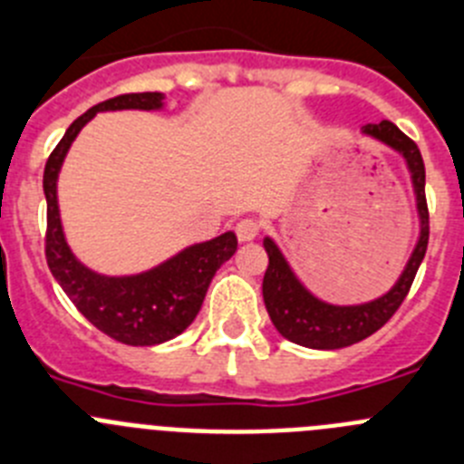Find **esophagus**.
I'll return each mask as SVG.
<instances>
[{
  "label": "esophagus",
  "instance_id": "34e87169",
  "mask_svg": "<svg viewBox=\"0 0 464 464\" xmlns=\"http://www.w3.org/2000/svg\"><path fill=\"white\" fill-rule=\"evenodd\" d=\"M261 231V222L258 219H252V217H245L240 222L236 224V236L240 242H249L258 236Z\"/></svg>",
  "mask_w": 464,
  "mask_h": 464
}]
</instances>
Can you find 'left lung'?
<instances>
[{
    "mask_svg": "<svg viewBox=\"0 0 464 464\" xmlns=\"http://www.w3.org/2000/svg\"><path fill=\"white\" fill-rule=\"evenodd\" d=\"M362 133L382 140L388 148L398 150L407 160L416 191V206H419L420 236L407 268L400 275L393 289L372 303L349 304V307L314 298L298 282L277 245L266 237L263 247L268 252V270L263 275V303H266V310H268L270 321L275 324L279 335L294 344L307 346V349H342V346H352L377 333L407 298L425 256V249H428L430 215L428 201H425V166L419 145L388 120H382L379 124H367L362 127Z\"/></svg>",
    "mask_w": 464,
    "mask_h": 464,
    "instance_id": "obj_1",
    "label": "left lung"
}]
</instances>
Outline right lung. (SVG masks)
<instances>
[{
	"label": "right lung",
	"mask_w": 464,
	"mask_h": 464,
	"mask_svg": "<svg viewBox=\"0 0 464 464\" xmlns=\"http://www.w3.org/2000/svg\"><path fill=\"white\" fill-rule=\"evenodd\" d=\"M160 92L120 94L92 106L66 129L57 148L50 152L44 170V191L48 203L45 261L71 303L94 328L129 346H152L180 335L201 310L212 277L224 261L236 254V233H222L215 240L191 245L178 256L148 273L131 277H103L85 268L64 240L57 208V175L71 143L99 111L161 108Z\"/></svg>",
	"instance_id": "1"
}]
</instances>
